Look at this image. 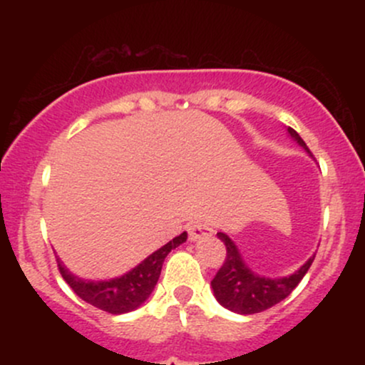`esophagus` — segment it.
Listing matches in <instances>:
<instances>
[{
	"mask_svg": "<svg viewBox=\"0 0 365 365\" xmlns=\"http://www.w3.org/2000/svg\"><path fill=\"white\" fill-rule=\"evenodd\" d=\"M215 233V230L211 228V225H207L206 221H195L188 226V238L192 242L202 240V238H209Z\"/></svg>",
	"mask_w": 365,
	"mask_h": 365,
	"instance_id": "1",
	"label": "esophagus"
}]
</instances>
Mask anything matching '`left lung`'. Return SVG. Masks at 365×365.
<instances>
[{"instance_id": "left-lung-1", "label": "left lung", "mask_w": 365, "mask_h": 365, "mask_svg": "<svg viewBox=\"0 0 365 365\" xmlns=\"http://www.w3.org/2000/svg\"><path fill=\"white\" fill-rule=\"evenodd\" d=\"M288 133L292 135L297 144L311 154L302 137L295 130L288 127ZM312 156V154H311ZM217 238L225 242L226 257L223 266L220 267L215 278H212L211 287L215 292L216 300L228 311L237 314H257L273 307L283 299H287L290 293L295 290L297 284L302 282L305 273L309 271L316 255H312L307 262L300 267L299 271L283 278H266V276L255 274L252 269L244 262L237 245L233 244L232 238L226 233H217Z\"/></svg>"}]
</instances>
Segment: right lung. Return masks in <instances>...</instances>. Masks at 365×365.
Masks as SVG:
<instances>
[{
  "label": "right lung",
  "instance_id": "right-lung-1",
  "mask_svg": "<svg viewBox=\"0 0 365 365\" xmlns=\"http://www.w3.org/2000/svg\"><path fill=\"white\" fill-rule=\"evenodd\" d=\"M187 240V233L175 237L168 244L163 245L156 252H153L148 259H144L139 266L133 267L127 274L120 278L108 279V282H89L73 276L63 266L58 259V269L68 287L77 293L83 302L94 305L104 312L125 314L135 311L140 307L156 287L159 274H161L163 262L171 250L177 249L180 244Z\"/></svg>",
  "mask_w": 365,
  "mask_h": 365
}]
</instances>
